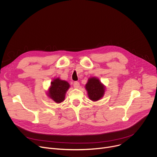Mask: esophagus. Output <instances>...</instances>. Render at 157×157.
<instances>
[{
  "instance_id": "esophagus-1",
  "label": "esophagus",
  "mask_w": 157,
  "mask_h": 157,
  "mask_svg": "<svg viewBox=\"0 0 157 157\" xmlns=\"http://www.w3.org/2000/svg\"><path fill=\"white\" fill-rule=\"evenodd\" d=\"M73 86H74V87L77 89L79 87V82H78V81H75L74 83H73Z\"/></svg>"
}]
</instances>
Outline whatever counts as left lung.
Listing matches in <instances>:
<instances>
[{
    "label": "left lung",
    "mask_w": 157,
    "mask_h": 157,
    "mask_svg": "<svg viewBox=\"0 0 157 157\" xmlns=\"http://www.w3.org/2000/svg\"><path fill=\"white\" fill-rule=\"evenodd\" d=\"M86 89L88 96L93 101L99 100L104 94L105 87L96 78H91L86 84Z\"/></svg>",
    "instance_id": "left-lung-1"
}]
</instances>
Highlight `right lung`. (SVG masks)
I'll use <instances>...</instances> for the list:
<instances>
[{
	"mask_svg": "<svg viewBox=\"0 0 157 157\" xmlns=\"http://www.w3.org/2000/svg\"><path fill=\"white\" fill-rule=\"evenodd\" d=\"M70 87L69 83L59 78L55 79L51 82L48 96L56 103H60L64 100L66 91Z\"/></svg>",
	"mask_w": 157,
	"mask_h": 157,
	"instance_id": "1",
	"label": "right lung"
}]
</instances>
